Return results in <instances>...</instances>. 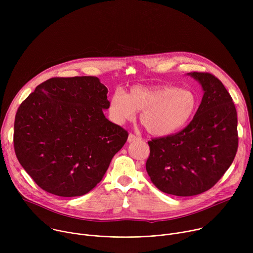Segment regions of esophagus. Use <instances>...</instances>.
I'll use <instances>...</instances> for the list:
<instances>
[{
	"label": "esophagus",
	"instance_id": "obj_1",
	"mask_svg": "<svg viewBox=\"0 0 253 253\" xmlns=\"http://www.w3.org/2000/svg\"><path fill=\"white\" fill-rule=\"evenodd\" d=\"M140 139H141V137L136 136V135H134L132 133H130L129 136H128V142H134V141H137V140H140Z\"/></svg>",
	"mask_w": 253,
	"mask_h": 253
}]
</instances>
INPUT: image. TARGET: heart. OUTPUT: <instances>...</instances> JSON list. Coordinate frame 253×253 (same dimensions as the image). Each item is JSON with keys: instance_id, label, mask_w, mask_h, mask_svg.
<instances>
[{"instance_id": "obj_1", "label": "heart", "mask_w": 253, "mask_h": 253, "mask_svg": "<svg viewBox=\"0 0 253 253\" xmlns=\"http://www.w3.org/2000/svg\"><path fill=\"white\" fill-rule=\"evenodd\" d=\"M198 100L189 89L173 86L134 85L125 94L116 90L109 101L111 119L123 124L136 117L148 133L163 137L184 127L193 117Z\"/></svg>"}]
</instances>
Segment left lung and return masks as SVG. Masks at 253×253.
Segmentation results:
<instances>
[{"mask_svg": "<svg viewBox=\"0 0 253 253\" xmlns=\"http://www.w3.org/2000/svg\"><path fill=\"white\" fill-rule=\"evenodd\" d=\"M202 86L191 122L175 134L148 141L146 170L162 192L193 196L213 187L230 167L238 148L237 113L222 82L205 72L189 73Z\"/></svg>", "mask_w": 253, "mask_h": 253, "instance_id": "8db88e82", "label": "left lung"}]
</instances>
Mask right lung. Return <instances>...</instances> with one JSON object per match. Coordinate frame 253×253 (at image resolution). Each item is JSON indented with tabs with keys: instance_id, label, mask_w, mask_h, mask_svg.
<instances>
[{
	"instance_id": "1",
	"label": "right lung",
	"mask_w": 253,
	"mask_h": 253,
	"mask_svg": "<svg viewBox=\"0 0 253 253\" xmlns=\"http://www.w3.org/2000/svg\"><path fill=\"white\" fill-rule=\"evenodd\" d=\"M108 89L94 76L51 78L20 105L16 156L43 190L81 196L102 180L128 132L108 120Z\"/></svg>"
}]
</instances>
